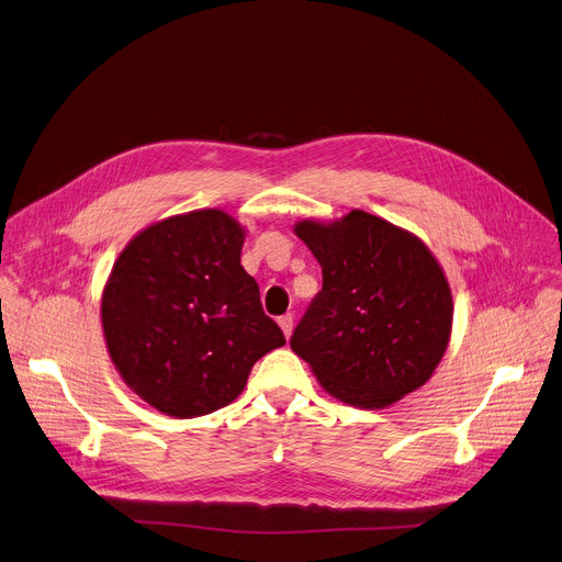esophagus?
<instances>
[{"label": "esophagus", "instance_id": "34e87169", "mask_svg": "<svg viewBox=\"0 0 562 562\" xmlns=\"http://www.w3.org/2000/svg\"><path fill=\"white\" fill-rule=\"evenodd\" d=\"M278 325L282 327L284 336L289 338V336H291V331H293V314H284V316H280V318H278Z\"/></svg>", "mask_w": 562, "mask_h": 562}]
</instances>
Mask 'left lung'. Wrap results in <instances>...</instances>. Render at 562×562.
<instances>
[{
	"mask_svg": "<svg viewBox=\"0 0 562 562\" xmlns=\"http://www.w3.org/2000/svg\"><path fill=\"white\" fill-rule=\"evenodd\" d=\"M295 235L323 267V289L291 336L336 398L385 407L422 387L446 351L452 297L430 250L363 211L336 224L300 222Z\"/></svg>",
	"mask_w": 562,
	"mask_h": 562,
	"instance_id": "1",
	"label": "left lung"
}]
</instances>
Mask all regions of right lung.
Returning <instances> with one entry per match:
<instances>
[{
	"instance_id": "obj_1",
	"label": "right lung",
	"mask_w": 562,
	"mask_h": 562,
	"mask_svg": "<svg viewBox=\"0 0 562 562\" xmlns=\"http://www.w3.org/2000/svg\"><path fill=\"white\" fill-rule=\"evenodd\" d=\"M244 231L222 211L170 217L136 235L103 293L114 366L149 405L177 419L211 415L244 390L284 334L239 265Z\"/></svg>"
}]
</instances>
